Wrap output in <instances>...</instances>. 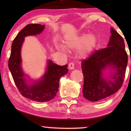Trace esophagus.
Here are the masks:
<instances>
[{"instance_id":"34e87169","label":"esophagus","mask_w":131,"mask_h":131,"mask_svg":"<svg viewBox=\"0 0 131 131\" xmlns=\"http://www.w3.org/2000/svg\"><path fill=\"white\" fill-rule=\"evenodd\" d=\"M69 68L70 69H73L74 68V63L73 62H70L69 64Z\"/></svg>"}]
</instances>
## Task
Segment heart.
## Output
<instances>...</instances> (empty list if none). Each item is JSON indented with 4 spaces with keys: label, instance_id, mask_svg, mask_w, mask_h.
I'll return each instance as SVG.
<instances>
[{
    "label": "heart",
    "instance_id": "heart-1",
    "mask_svg": "<svg viewBox=\"0 0 131 131\" xmlns=\"http://www.w3.org/2000/svg\"><path fill=\"white\" fill-rule=\"evenodd\" d=\"M97 43V37L94 34H83L73 38L66 39L65 46L68 48H74L83 44L80 48V54L85 55L94 49ZM57 47L59 50L64 51L63 46L61 44H57Z\"/></svg>",
    "mask_w": 131,
    "mask_h": 131
}]
</instances>
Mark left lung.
Instances as JSON below:
<instances>
[{"instance_id": "8db88e82", "label": "left lung", "mask_w": 131, "mask_h": 131, "mask_svg": "<svg viewBox=\"0 0 131 131\" xmlns=\"http://www.w3.org/2000/svg\"><path fill=\"white\" fill-rule=\"evenodd\" d=\"M107 47L96 50L81 61L84 75L83 94L92 102L101 101L120 89L125 78L128 63V55L125 50L124 39L113 28H111ZM116 72L110 80L103 78L102 71L106 67Z\"/></svg>"}]
</instances>
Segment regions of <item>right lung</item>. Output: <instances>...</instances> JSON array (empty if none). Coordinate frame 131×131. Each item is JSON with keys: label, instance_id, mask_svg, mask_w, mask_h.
<instances>
[{"label": "right lung", "instance_id": "obj_1", "mask_svg": "<svg viewBox=\"0 0 131 131\" xmlns=\"http://www.w3.org/2000/svg\"><path fill=\"white\" fill-rule=\"evenodd\" d=\"M44 25L28 24L19 32L12 44V51L8 59V68L19 92L24 97L34 101L44 102L51 100L58 91L59 79L68 72V65H57L48 61L46 73L40 81L28 85L21 66V48L24 37L39 34L44 30Z\"/></svg>", "mask_w": 131, "mask_h": 131}]
</instances>
